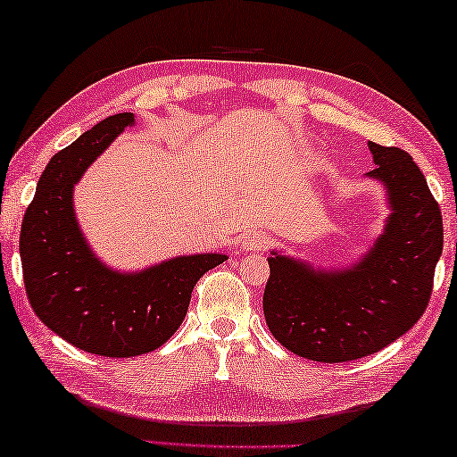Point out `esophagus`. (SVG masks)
I'll return each mask as SVG.
<instances>
[{
    "instance_id": "1",
    "label": "esophagus",
    "mask_w": 457,
    "mask_h": 457,
    "mask_svg": "<svg viewBox=\"0 0 457 457\" xmlns=\"http://www.w3.org/2000/svg\"><path fill=\"white\" fill-rule=\"evenodd\" d=\"M271 245V237L265 235L263 230H251L241 238V246L245 251H263Z\"/></svg>"
}]
</instances>
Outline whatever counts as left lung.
<instances>
[{
  "mask_svg": "<svg viewBox=\"0 0 457 457\" xmlns=\"http://www.w3.org/2000/svg\"><path fill=\"white\" fill-rule=\"evenodd\" d=\"M370 179L385 186V228L348 267L321 269L271 251L263 294L275 340L316 362L375 354L401 338L428 308L444 249V222L417 163L399 147L369 141Z\"/></svg>",
  "mask_w": 457,
  "mask_h": 457,
  "instance_id": "obj_1",
  "label": "left lung"
}]
</instances>
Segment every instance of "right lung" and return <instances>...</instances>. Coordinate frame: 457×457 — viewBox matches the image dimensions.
Here are the masks:
<instances>
[{
  "label": "right lung",
  "instance_id": "obj_1",
  "mask_svg": "<svg viewBox=\"0 0 457 457\" xmlns=\"http://www.w3.org/2000/svg\"><path fill=\"white\" fill-rule=\"evenodd\" d=\"M117 113L82 133L50 160L20 233L29 305L60 338L85 353L129 358L160 348L188 312L192 289L220 253L166 259L141 271H117L95 255L74 214V184L125 127Z\"/></svg>",
  "mask_w": 457,
  "mask_h": 457
}]
</instances>
